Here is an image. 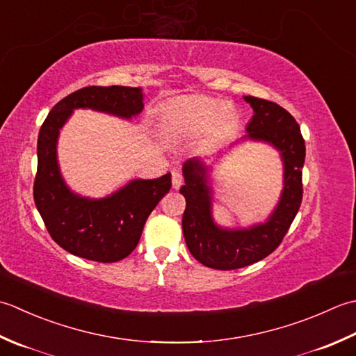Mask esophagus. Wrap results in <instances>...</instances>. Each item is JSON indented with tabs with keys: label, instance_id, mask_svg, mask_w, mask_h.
Instances as JSON below:
<instances>
[{
	"label": "esophagus",
	"instance_id": "esophagus-1",
	"mask_svg": "<svg viewBox=\"0 0 356 356\" xmlns=\"http://www.w3.org/2000/svg\"><path fill=\"white\" fill-rule=\"evenodd\" d=\"M172 184H173V188H179V186L183 184V175H181L179 170L172 172Z\"/></svg>",
	"mask_w": 356,
	"mask_h": 356
}]
</instances>
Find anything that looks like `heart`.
<instances>
[{
  "instance_id": "obj_1",
  "label": "heart",
  "mask_w": 356,
  "mask_h": 356,
  "mask_svg": "<svg viewBox=\"0 0 356 356\" xmlns=\"http://www.w3.org/2000/svg\"><path fill=\"white\" fill-rule=\"evenodd\" d=\"M234 112L220 99L209 97H181L159 111L158 126L165 136L183 138L197 135L210 124L226 127L234 120Z\"/></svg>"
}]
</instances>
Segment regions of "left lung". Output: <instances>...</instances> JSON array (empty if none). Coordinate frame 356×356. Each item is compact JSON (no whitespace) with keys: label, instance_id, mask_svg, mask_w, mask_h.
Here are the masks:
<instances>
[{"label":"left lung","instance_id":"obj_1","mask_svg":"<svg viewBox=\"0 0 356 356\" xmlns=\"http://www.w3.org/2000/svg\"><path fill=\"white\" fill-rule=\"evenodd\" d=\"M253 117L241 143H264L278 152L282 163V191L266 221L248 227H222L213 218V187L210 170L201 156L183 164L186 198L183 234L188 250L201 264L218 270L241 269L266 258L278 248L302 200V165L306 146L298 122L286 108L255 97H244Z\"/></svg>","mask_w":356,"mask_h":356}]
</instances>
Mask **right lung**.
<instances>
[{"instance_id": "add662e5", "label": "right lung", "mask_w": 356, "mask_h": 356, "mask_svg": "<svg viewBox=\"0 0 356 356\" xmlns=\"http://www.w3.org/2000/svg\"><path fill=\"white\" fill-rule=\"evenodd\" d=\"M141 87L90 86L61 99L38 135L33 200L54 241L72 255L115 263L134 252L152 210L170 191V173L134 178L103 198L83 197L66 184L58 163V138L76 108L132 120L143 112Z\"/></svg>"}]
</instances>
